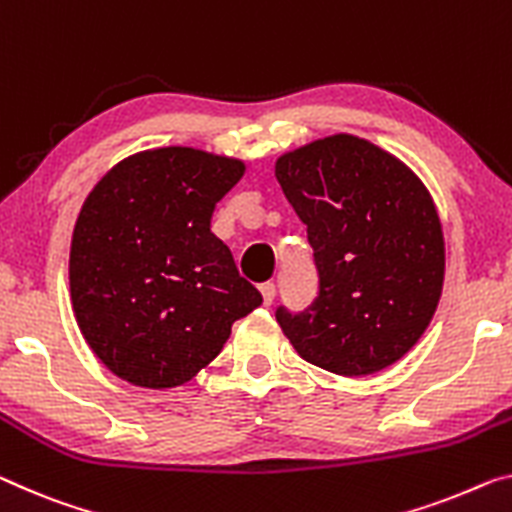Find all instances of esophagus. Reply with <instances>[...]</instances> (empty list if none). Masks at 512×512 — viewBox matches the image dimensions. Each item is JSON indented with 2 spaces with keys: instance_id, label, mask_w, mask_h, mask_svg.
<instances>
[{
  "instance_id": "34e87169",
  "label": "esophagus",
  "mask_w": 512,
  "mask_h": 512,
  "mask_svg": "<svg viewBox=\"0 0 512 512\" xmlns=\"http://www.w3.org/2000/svg\"><path fill=\"white\" fill-rule=\"evenodd\" d=\"M261 295H263V302L270 306L274 302V295H277V286H274V281H263L261 286Z\"/></svg>"
}]
</instances>
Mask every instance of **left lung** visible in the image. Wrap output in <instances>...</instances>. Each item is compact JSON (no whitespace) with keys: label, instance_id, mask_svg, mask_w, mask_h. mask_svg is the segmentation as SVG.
<instances>
[{"label":"left lung","instance_id":"left-lung-1","mask_svg":"<svg viewBox=\"0 0 512 512\" xmlns=\"http://www.w3.org/2000/svg\"><path fill=\"white\" fill-rule=\"evenodd\" d=\"M279 185L306 224L318 295L277 322L297 355L357 377L426 332L444 283V235L426 185L366 139L334 135L281 155Z\"/></svg>","mask_w":512,"mask_h":512}]
</instances>
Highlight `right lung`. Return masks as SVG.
<instances>
[{
	"label": "right lung",
	"mask_w": 512,
	"mask_h": 512,
	"mask_svg": "<svg viewBox=\"0 0 512 512\" xmlns=\"http://www.w3.org/2000/svg\"><path fill=\"white\" fill-rule=\"evenodd\" d=\"M245 164L169 146L116 164L86 196L70 245V297L96 357L146 389L190 382L263 295L210 231Z\"/></svg>",
	"instance_id": "right-lung-1"
}]
</instances>
